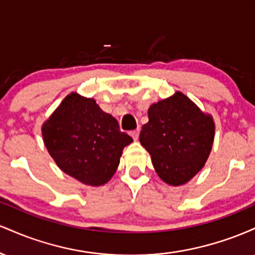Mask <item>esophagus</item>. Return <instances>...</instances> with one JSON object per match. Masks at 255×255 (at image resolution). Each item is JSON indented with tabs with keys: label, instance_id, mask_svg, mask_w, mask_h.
<instances>
[{
	"label": "esophagus",
	"instance_id": "1",
	"mask_svg": "<svg viewBox=\"0 0 255 255\" xmlns=\"http://www.w3.org/2000/svg\"><path fill=\"white\" fill-rule=\"evenodd\" d=\"M139 134H140L139 128H137V129H135V130H131L130 131V135H131V137H133L134 140H137V137H139Z\"/></svg>",
	"mask_w": 255,
	"mask_h": 255
}]
</instances>
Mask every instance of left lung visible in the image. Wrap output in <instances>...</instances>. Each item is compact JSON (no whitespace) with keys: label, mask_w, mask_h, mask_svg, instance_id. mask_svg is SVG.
Wrapping results in <instances>:
<instances>
[{"label":"left lung","mask_w":255,"mask_h":255,"mask_svg":"<svg viewBox=\"0 0 255 255\" xmlns=\"http://www.w3.org/2000/svg\"><path fill=\"white\" fill-rule=\"evenodd\" d=\"M215 124L189 98L176 92L152 104L140 144L151 154L158 176L172 186L188 182L212 148Z\"/></svg>","instance_id":"obj_1"}]
</instances>
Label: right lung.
Listing matches in <instances>:
<instances>
[{
    "label": "right lung",
    "instance_id": "1",
    "mask_svg": "<svg viewBox=\"0 0 255 255\" xmlns=\"http://www.w3.org/2000/svg\"><path fill=\"white\" fill-rule=\"evenodd\" d=\"M44 144L61 170L90 186L113 177L133 139L95 99L71 93L42 128Z\"/></svg>",
    "mask_w": 255,
    "mask_h": 255
}]
</instances>
